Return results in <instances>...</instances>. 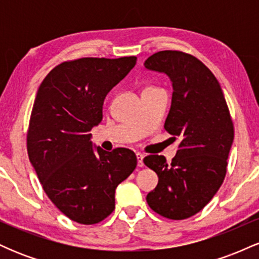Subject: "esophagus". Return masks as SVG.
Listing matches in <instances>:
<instances>
[{"mask_svg":"<svg viewBox=\"0 0 259 259\" xmlns=\"http://www.w3.org/2000/svg\"><path fill=\"white\" fill-rule=\"evenodd\" d=\"M136 158H138V165H139V167H144V154L136 153Z\"/></svg>","mask_w":259,"mask_h":259,"instance_id":"esophagus-1","label":"esophagus"}]
</instances>
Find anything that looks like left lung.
Listing matches in <instances>:
<instances>
[{
	"label": "left lung",
	"mask_w": 259,
	"mask_h": 259,
	"mask_svg": "<svg viewBox=\"0 0 259 259\" xmlns=\"http://www.w3.org/2000/svg\"><path fill=\"white\" fill-rule=\"evenodd\" d=\"M144 65L170 79L173 95L164 127L180 140L170 164L158 154L145 157V164L158 175L146 201L162 217L181 221L203 209L223 184L233 121L218 80L194 56L160 51Z\"/></svg>",
	"instance_id": "8db88e82"
}]
</instances>
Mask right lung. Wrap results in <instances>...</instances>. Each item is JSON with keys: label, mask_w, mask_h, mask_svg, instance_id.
Returning a JSON list of instances; mask_svg holds the SVG:
<instances>
[{"label": "right lung", "mask_w": 259, "mask_h": 259, "mask_svg": "<svg viewBox=\"0 0 259 259\" xmlns=\"http://www.w3.org/2000/svg\"><path fill=\"white\" fill-rule=\"evenodd\" d=\"M136 57L80 58L47 74L36 92L28 154L44 191L72 221L96 224L114 209L115 189L138 164L129 148L106 152L91 141L109 91L135 67Z\"/></svg>", "instance_id": "1"}]
</instances>
